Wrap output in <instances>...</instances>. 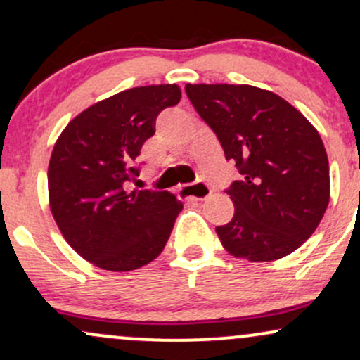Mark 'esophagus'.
Instances as JSON below:
<instances>
[{"mask_svg":"<svg viewBox=\"0 0 360 360\" xmlns=\"http://www.w3.org/2000/svg\"><path fill=\"white\" fill-rule=\"evenodd\" d=\"M179 194L188 200H206V198L212 196V189L206 183H196L189 186H181Z\"/></svg>","mask_w":360,"mask_h":360,"instance_id":"obj_1","label":"esophagus"}]
</instances>
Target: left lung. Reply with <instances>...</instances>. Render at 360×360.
Instances as JSON below:
<instances>
[{
    "label": "left lung",
    "instance_id": "left-lung-1",
    "mask_svg": "<svg viewBox=\"0 0 360 360\" xmlns=\"http://www.w3.org/2000/svg\"><path fill=\"white\" fill-rule=\"evenodd\" d=\"M226 160L242 174L226 189L232 221L217 226L233 257L271 262L311 237L330 201L328 157L316 128L286 100L249 84H186Z\"/></svg>",
    "mask_w": 360,
    "mask_h": 360
}]
</instances>
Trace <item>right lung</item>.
<instances>
[{
	"mask_svg": "<svg viewBox=\"0 0 360 360\" xmlns=\"http://www.w3.org/2000/svg\"><path fill=\"white\" fill-rule=\"evenodd\" d=\"M181 100L177 84L131 88L94 103L64 128L49 162V203L60 233L82 259L125 272L166 247L183 203L169 191H125L155 118Z\"/></svg>",
	"mask_w": 360,
	"mask_h": 360,
	"instance_id": "add662e5",
	"label": "right lung"
}]
</instances>
